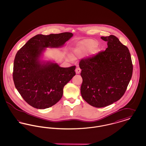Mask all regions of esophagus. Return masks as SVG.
Segmentation results:
<instances>
[{
  "label": "esophagus",
  "instance_id": "esophagus-1",
  "mask_svg": "<svg viewBox=\"0 0 146 146\" xmlns=\"http://www.w3.org/2000/svg\"><path fill=\"white\" fill-rule=\"evenodd\" d=\"M80 72H81V69H80L79 67L76 68V74H79Z\"/></svg>",
  "mask_w": 146,
  "mask_h": 146
}]
</instances>
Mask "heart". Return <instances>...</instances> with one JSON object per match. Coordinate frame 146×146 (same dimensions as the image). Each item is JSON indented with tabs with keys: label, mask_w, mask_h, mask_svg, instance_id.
Instances as JSON below:
<instances>
[{
	"label": "heart",
	"mask_w": 146,
	"mask_h": 146,
	"mask_svg": "<svg viewBox=\"0 0 146 146\" xmlns=\"http://www.w3.org/2000/svg\"><path fill=\"white\" fill-rule=\"evenodd\" d=\"M97 46V42L94 40L89 39L86 40L83 44L74 50L73 55L75 56H80L92 50Z\"/></svg>",
	"instance_id": "obj_1"
}]
</instances>
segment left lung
I'll return each mask as SVG.
<instances>
[{
	"label": "left lung",
	"mask_w": 146,
	"mask_h": 146,
	"mask_svg": "<svg viewBox=\"0 0 146 146\" xmlns=\"http://www.w3.org/2000/svg\"><path fill=\"white\" fill-rule=\"evenodd\" d=\"M107 42L105 51L82 59L81 95L89 104L104 107L124 95L132 77L133 66L128 48L113 35L101 36Z\"/></svg>",
	"instance_id": "left-lung-1"
}]
</instances>
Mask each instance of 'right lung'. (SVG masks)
Listing matches in <instances>:
<instances>
[{
  "label": "right lung",
  "instance_id": "1",
  "mask_svg": "<svg viewBox=\"0 0 146 146\" xmlns=\"http://www.w3.org/2000/svg\"><path fill=\"white\" fill-rule=\"evenodd\" d=\"M73 35H36L16 54L14 62L15 86L24 100L37 109L49 108L62 97L63 89L76 75V66L63 68L57 63L39 59L46 48H60Z\"/></svg>",
  "mask_w": 146,
  "mask_h": 146
}]
</instances>
